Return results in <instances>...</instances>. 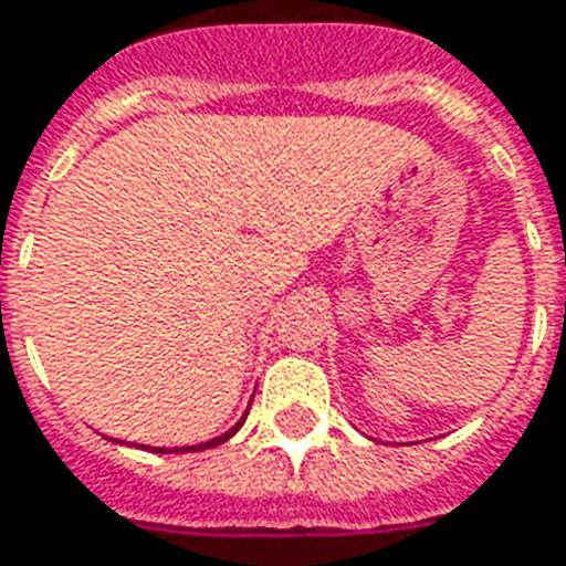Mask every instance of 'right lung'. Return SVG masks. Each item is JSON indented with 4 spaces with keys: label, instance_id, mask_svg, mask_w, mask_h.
Returning a JSON list of instances; mask_svg holds the SVG:
<instances>
[{
    "label": "right lung",
    "instance_id": "obj_1",
    "mask_svg": "<svg viewBox=\"0 0 566 566\" xmlns=\"http://www.w3.org/2000/svg\"><path fill=\"white\" fill-rule=\"evenodd\" d=\"M242 422H245V420H240V422H237V426H233V429H230V432L219 434V438H212V441H207V443H198V447H182V450H186V453H188V450H191V453H198V450H209V447H219V443H224V441H228L230 434H233V432H237V429H240ZM158 453H167V450H158Z\"/></svg>",
    "mask_w": 566,
    "mask_h": 566
}]
</instances>
